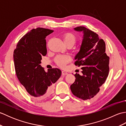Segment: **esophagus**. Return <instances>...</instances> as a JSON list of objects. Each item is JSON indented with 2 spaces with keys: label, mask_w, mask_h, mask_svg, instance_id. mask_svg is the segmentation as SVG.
Wrapping results in <instances>:
<instances>
[{
  "label": "esophagus",
  "mask_w": 126,
  "mask_h": 126,
  "mask_svg": "<svg viewBox=\"0 0 126 126\" xmlns=\"http://www.w3.org/2000/svg\"><path fill=\"white\" fill-rule=\"evenodd\" d=\"M62 74L63 76H64V75H67L68 73L65 71H62Z\"/></svg>",
  "instance_id": "1"
}]
</instances>
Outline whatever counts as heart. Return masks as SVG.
Segmentation results:
<instances>
[{"label":"heart","mask_w":126,"mask_h":126,"mask_svg":"<svg viewBox=\"0 0 126 126\" xmlns=\"http://www.w3.org/2000/svg\"><path fill=\"white\" fill-rule=\"evenodd\" d=\"M76 40V37L73 33H67L63 36V41L65 44L71 43L74 45L75 43ZM70 60L71 57L69 55H58L55 58V62L59 66L64 68Z\"/></svg>","instance_id":"b5f03b06"}]
</instances>
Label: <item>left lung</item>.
<instances>
[{
  "instance_id": "1",
  "label": "left lung",
  "mask_w": 126,
  "mask_h": 126,
  "mask_svg": "<svg viewBox=\"0 0 126 126\" xmlns=\"http://www.w3.org/2000/svg\"><path fill=\"white\" fill-rule=\"evenodd\" d=\"M83 31V39L75 65L81 66L82 75L76 74L75 81L70 85L71 92L77 97L87 100L94 97L105 82L109 71V57L106 44L98 34L84 26L74 29Z\"/></svg>"
}]
</instances>
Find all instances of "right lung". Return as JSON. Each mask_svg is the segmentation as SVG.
Listing matches in <instances>:
<instances>
[{
  "label": "right lung",
  "instance_id": "add662e5",
  "mask_svg": "<svg viewBox=\"0 0 126 126\" xmlns=\"http://www.w3.org/2000/svg\"><path fill=\"white\" fill-rule=\"evenodd\" d=\"M50 29H32L18 42L13 52L15 68L17 78L27 92L37 100L51 95L53 84L61 76L58 68L45 72L40 65L42 56L47 55L46 37L53 32Z\"/></svg>",
  "mask_w": 126,
  "mask_h": 126
}]
</instances>
